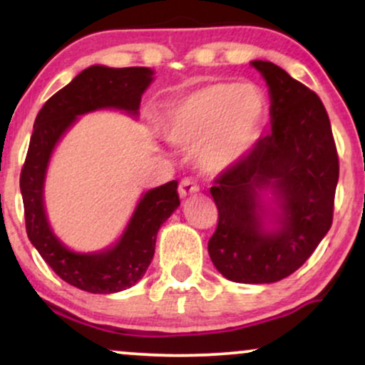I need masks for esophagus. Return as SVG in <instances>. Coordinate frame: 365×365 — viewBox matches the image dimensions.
<instances>
[{
    "label": "esophagus",
    "mask_w": 365,
    "mask_h": 365,
    "mask_svg": "<svg viewBox=\"0 0 365 365\" xmlns=\"http://www.w3.org/2000/svg\"><path fill=\"white\" fill-rule=\"evenodd\" d=\"M195 192H199V185H197L194 178H183L182 182H180V187H178L180 197H187L190 194H195Z\"/></svg>",
    "instance_id": "obj_1"
}]
</instances>
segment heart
Listing matches in <instances>:
<instances>
[{"label": "heart", "instance_id": "1", "mask_svg": "<svg viewBox=\"0 0 365 365\" xmlns=\"http://www.w3.org/2000/svg\"><path fill=\"white\" fill-rule=\"evenodd\" d=\"M264 116L261 92L250 86L212 83L171 104L165 135L182 148L199 145V165L220 173L252 149Z\"/></svg>", "mask_w": 365, "mask_h": 365}]
</instances>
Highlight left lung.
I'll list each match as a JSON object with an SVG mask.
<instances>
[{
	"instance_id": "1",
	"label": "left lung",
	"mask_w": 365,
	"mask_h": 365,
	"mask_svg": "<svg viewBox=\"0 0 365 365\" xmlns=\"http://www.w3.org/2000/svg\"><path fill=\"white\" fill-rule=\"evenodd\" d=\"M252 66L269 87L271 133L216 177L217 226L207 250L232 282L274 283L295 273L329 232L340 165L319 96L274 63ZM264 190L280 209L273 229L262 221Z\"/></svg>"
}]
</instances>
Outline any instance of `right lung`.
I'll return each mask as SVG.
<instances>
[{
  "label": "right lung",
  "instance_id": "obj_1",
  "mask_svg": "<svg viewBox=\"0 0 365 365\" xmlns=\"http://www.w3.org/2000/svg\"><path fill=\"white\" fill-rule=\"evenodd\" d=\"M145 66L86 68L46 101L37 113L31 144L20 173L27 237L63 282L91 293H116L133 287L148 271L161 225L180 206L178 182L171 180L140 197L132 220L115 245L103 252L70 250L49 228L44 211V178L54 145L86 113L113 108L135 116L140 98L153 82Z\"/></svg>",
  "mask_w": 365,
  "mask_h": 365
}]
</instances>
